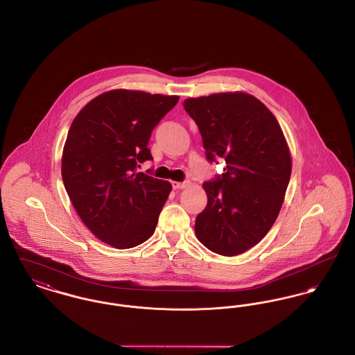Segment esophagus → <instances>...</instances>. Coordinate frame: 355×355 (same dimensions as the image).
Wrapping results in <instances>:
<instances>
[{
	"label": "esophagus",
	"mask_w": 355,
	"mask_h": 355,
	"mask_svg": "<svg viewBox=\"0 0 355 355\" xmlns=\"http://www.w3.org/2000/svg\"><path fill=\"white\" fill-rule=\"evenodd\" d=\"M171 185H173V189H185L188 187L189 182L188 181H187V182H177V181H173Z\"/></svg>",
	"instance_id": "1"
}]
</instances>
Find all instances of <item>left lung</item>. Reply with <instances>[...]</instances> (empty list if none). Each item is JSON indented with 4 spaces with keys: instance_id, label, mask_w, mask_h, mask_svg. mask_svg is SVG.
Instances as JSON below:
<instances>
[{
    "instance_id": "obj_1",
    "label": "left lung",
    "mask_w": 355,
    "mask_h": 355,
    "mask_svg": "<svg viewBox=\"0 0 355 355\" xmlns=\"http://www.w3.org/2000/svg\"><path fill=\"white\" fill-rule=\"evenodd\" d=\"M209 161L223 158L224 173L202 185L208 204L196 218V236L208 250L237 256L275 224L291 177L290 147L271 111L247 92L185 99Z\"/></svg>"
}]
</instances>
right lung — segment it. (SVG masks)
Returning <instances> with one entry per match:
<instances>
[{
	"label": "right lung",
	"instance_id": "obj_1",
	"mask_svg": "<svg viewBox=\"0 0 355 355\" xmlns=\"http://www.w3.org/2000/svg\"><path fill=\"white\" fill-rule=\"evenodd\" d=\"M180 96L111 89L79 111L69 127L62 177L84 225L116 250L134 248L155 230L171 184L138 173L153 159L154 127Z\"/></svg>",
	"mask_w": 355,
	"mask_h": 355
}]
</instances>
